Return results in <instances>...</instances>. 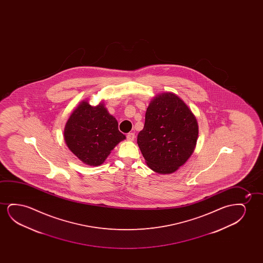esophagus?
Instances as JSON below:
<instances>
[{
	"label": "esophagus",
	"instance_id": "esophagus-1",
	"mask_svg": "<svg viewBox=\"0 0 263 263\" xmlns=\"http://www.w3.org/2000/svg\"><path fill=\"white\" fill-rule=\"evenodd\" d=\"M135 137H136V136H135L134 133H128L126 135V139L128 141L135 140Z\"/></svg>",
	"mask_w": 263,
	"mask_h": 263
}]
</instances>
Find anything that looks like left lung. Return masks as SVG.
<instances>
[{"label": "left lung", "instance_id": "left-lung-1", "mask_svg": "<svg viewBox=\"0 0 263 263\" xmlns=\"http://www.w3.org/2000/svg\"><path fill=\"white\" fill-rule=\"evenodd\" d=\"M198 136V121L191 108L176 94L162 92L149 103L137 144L150 169L171 174L193 154Z\"/></svg>", "mask_w": 263, "mask_h": 263}]
</instances>
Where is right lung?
Segmentation results:
<instances>
[{
    "label": "right lung",
    "instance_id": "1",
    "mask_svg": "<svg viewBox=\"0 0 263 263\" xmlns=\"http://www.w3.org/2000/svg\"><path fill=\"white\" fill-rule=\"evenodd\" d=\"M64 137L69 150L90 166L102 164L116 145L126 139L103 102L91 106L87 101L80 102L69 117Z\"/></svg>",
    "mask_w": 263,
    "mask_h": 263
}]
</instances>
